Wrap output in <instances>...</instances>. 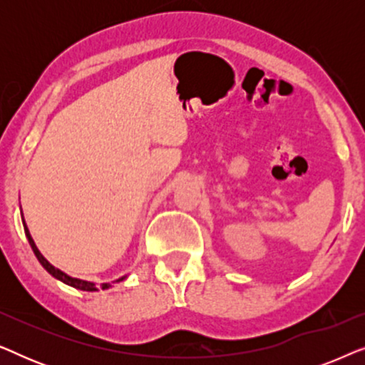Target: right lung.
<instances>
[{"instance_id":"right-lung-1","label":"right lung","mask_w":365,"mask_h":365,"mask_svg":"<svg viewBox=\"0 0 365 365\" xmlns=\"http://www.w3.org/2000/svg\"><path fill=\"white\" fill-rule=\"evenodd\" d=\"M24 232H26V236H28V241H29V244H31V249H33V252L36 254V257H38V261L41 262V266L46 269V271L51 274V276H54L56 279H59V281H63L64 284H68V286H73V287H76V289H81V291H98L96 287H94V284L93 282H88V281H81V279H74V277H69L68 274H64V272H61L59 271V269H56L53 266V264H49L46 259L43 257V254L38 251V247H36V244H34V241H33V237H31V234H29V231H28V227H26V224H24ZM119 281H123V279H119ZM109 287V284H101V286H99V289H108Z\"/></svg>"}]
</instances>
